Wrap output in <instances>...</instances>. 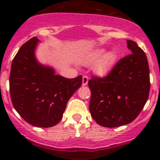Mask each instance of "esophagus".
I'll list each match as a JSON object with an SVG mask.
<instances>
[{
    "label": "esophagus",
    "instance_id": "esophagus-1",
    "mask_svg": "<svg viewBox=\"0 0 160 160\" xmlns=\"http://www.w3.org/2000/svg\"><path fill=\"white\" fill-rule=\"evenodd\" d=\"M88 81H89V78H88V77H86V76L82 77V86H85L87 85Z\"/></svg>",
    "mask_w": 160,
    "mask_h": 160
}]
</instances>
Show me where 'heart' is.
I'll return each mask as SVG.
<instances>
[{"label": "heart", "mask_w": 160, "mask_h": 160, "mask_svg": "<svg viewBox=\"0 0 160 160\" xmlns=\"http://www.w3.org/2000/svg\"><path fill=\"white\" fill-rule=\"evenodd\" d=\"M106 52L104 48L96 49L85 56L82 57L80 62L84 65H93V71L100 76L108 74L117 62V54L115 51Z\"/></svg>", "instance_id": "1"}]
</instances>
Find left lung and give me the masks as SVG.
<instances>
[{"label":"left lung","mask_w":160,"mask_h":160,"mask_svg":"<svg viewBox=\"0 0 160 160\" xmlns=\"http://www.w3.org/2000/svg\"><path fill=\"white\" fill-rule=\"evenodd\" d=\"M132 54L118 62L104 78H92L89 111L100 126L113 128L130 123L148 101L150 71L148 58L135 42L127 40Z\"/></svg>","instance_id":"8db88e82"}]
</instances>
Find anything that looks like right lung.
Here are the masks:
<instances>
[{
  "label": "right lung",
  "mask_w": 160,
  "mask_h": 160,
  "mask_svg": "<svg viewBox=\"0 0 160 160\" xmlns=\"http://www.w3.org/2000/svg\"><path fill=\"white\" fill-rule=\"evenodd\" d=\"M40 42L34 37L16 53L11 65L10 92L12 105L24 120L47 128L62 120L68 102L82 85V77L65 78L40 63L35 55Z\"/></svg>",
  "instance_id": "1"
}]
</instances>
